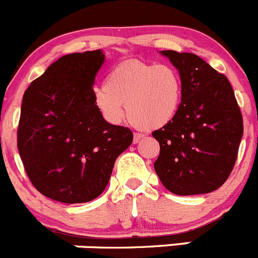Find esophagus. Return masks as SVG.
Listing matches in <instances>:
<instances>
[{
  "instance_id": "esophagus-1",
  "label": "esophagus",
  "mask_w": 258,
  "mask_h": 258,
  "mask_svg": "<svg viewBox=\"0 0 258 258\" xmlns=\"http://www.w3.org/2000/svg\"><path fill=\"white\" fill-rule=\"evenodd\" d=\"M143 138H144V135L140 134V133H135L134 137H133V143H134V144H137V143H139Z\"/></svg>"
}]
</instances>
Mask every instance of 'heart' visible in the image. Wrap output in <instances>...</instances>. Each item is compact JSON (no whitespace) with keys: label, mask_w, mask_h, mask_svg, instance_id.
<instances>
[{"label":"heart","mask_w":258,"mask_h":258,"mask_svg":"<svg viewBox=\"0 0 258 258\" xmlns=\"http://www.w3.org/2000/svg\"><path fill=\"white\" fill-rule=\"evenodd\" d=\"M182 91V79L173 66L132 60L110 71L105 85L94 89L93 100L109 123H120L125 105L130 123L149 132L173 120Z\"/></svg>","instance_id":"heart-1"}]
</instances>
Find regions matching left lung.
<instances>
[{"label": "left lung", "instance_id": "left-lung-1", "mask_svg": "<svg viewBox=\"0 0 258 258\" xmlns=\"http://www.w3.org/2000/svg\"><path fill=\"white\" fill-rule=\"evenodd\" d=\"M179 71L182 101L170 123L153 133L160 153L155 173L169 192L205 195L231 174L243 120L227 78L195 53L159 51Z\"/></svg>", "mask_w": 258, "mask_h": 258}]
</instances>
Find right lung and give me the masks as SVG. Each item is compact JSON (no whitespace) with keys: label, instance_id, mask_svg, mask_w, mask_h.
Instances as JSON below:
<instances>
[{"label":"right lung","instance_id":"obj_1","mask_svg":"<svg viewBox=\"0 0 258 258\" xmlns=\"http://www.w3.org/2000/svg\"><path fill=\"white\" fill-rule=\"evenodd\" d=\"M101 50L65 55L24 94L17 148L40 193L62 203H85L104 192L116 158L133 133L109 124L93 100Z\"/></svg>","mask_w":258,"mask_h":258}]
</instances>
